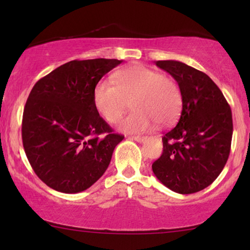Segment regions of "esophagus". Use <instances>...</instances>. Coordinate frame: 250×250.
Segmentation results:
<instances>
[{"label": "esophagus", "instance_id": "esophagus-1", "mask_svg": "<svg viewBox=\"0 0 250 250\" xmlns=\"http://www.w3.org/2000/svg\"><path fill=\"white\" fill-rule=\"evenodd\" d=\"M133 140H135L136 142H140V143H143L146 140V136H132Z\"/></svg>", "mask_w": 250, "mask_h": 250}]
</instances>
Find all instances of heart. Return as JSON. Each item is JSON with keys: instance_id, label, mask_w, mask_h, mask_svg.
<instances>
[{"instance_id": "heart-1", "label": "heart", "mask_w": 250, "mask_h": 250, "mask_svg": "<svg viewBox=\"0 0 250 250\" xmlns=\"http://www.w3.org/2000/svg\"><path fill=\"white\" fill-rule=\"evenodd\" d=\"M128 102L133 111L118 123V128L143 133L155 127L156 123L170 124L181 110L182 95L173 78L142 64L119 71L115 83L102 81L95 86V107L109 123L122 117Z\"/></svg>"}]
</instances>
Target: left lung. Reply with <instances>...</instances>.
Segmentation results:
<instances>
[{
  "instance_id": "left-lung-1",
  "label": "left lung",
  "mask_w": 250,
  "mask_h": 250,
  "mask_svg": "<svg viewBox=\"0 0 250 250\" xmlns=\"http://www.w3.org/2000/svg\"><path fill=\"white\" fill-rule=\"evenodd\" d=\"M176 81L182 111L173 128L163 135V153L152 172L164 186L181 194L210 186L230 155L232 112L217 85L196 68L175 60L156 61Z\"/></svg>"
}]
</instances>
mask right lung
<instances>
[{"instance_id": "right-lung-1", "label": "right lung", "mask_w": 250, "mask_h": 250, "mask_svg": "<svg viewBox=\"0 0 250 250\" xmlns=\"http://www.w3.org/2000/svg\"><path fill=\"white\" fill-rule=\"evenodd\" d=\"M123 60H73L37 82L22 116V145L36 175L53 190L77 193L104 175L124 136L99 115L94 90Z\"/></svg>"}]
</instances>
